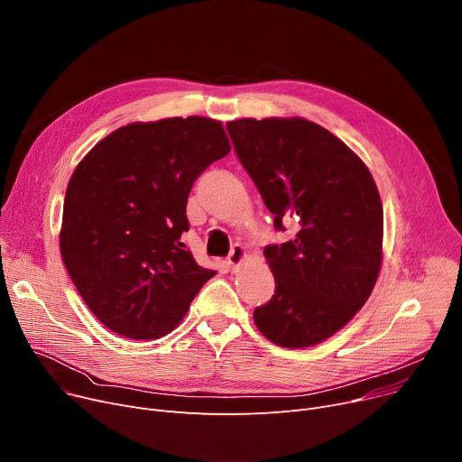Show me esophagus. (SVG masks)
I'll return each instance as SVG.
<instances>
[{"label":"esophagus","mask_w":462,"mask_h":462,"mask_svg":"<svg viewBox=\"0 0 462 462\" xmlns=\"http://www.w3.org/2000/svg\"><path fill=\"white\" fill-rule=\"evenodd\" d=\"M244 258H245V249L241 247V245H234L232 251H230V254H228V258H226V263H228L230 272H236L237 265H239L241 262H244Z\"/></svg>","instance_id":"1"}]
</instances>
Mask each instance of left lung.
Here are the masks:
<instances>
[{
  "label": "left lung",
  "mask_w": 462,
  "mask_h": 462,
  "mask_svg": "<svg viewBox=\"0 0 462 462\" xmlns=\"http://www.w3.org/2000/svg\"><path fill=\"white\" fill-rule=\"evenodd\" d=\"M236 155L275 218L294 239L263 249L275 294L254 309L256 328L284 348L322 343L371 296L382 263L383 211L367 166L312 121L226 124Z\"/></svg>",
  "instance_id": "left-lung-1"
}]
</instances>
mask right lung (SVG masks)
Segmentation results:
<instances>
[{
	"instance_id": "1",
	"label": "right lung",
	"mask_w": 462,
	"mask_h": 462,
	"mask_svg": "<svg viewBox=\"0 0 462 462\" xmlns=\"http://www.w3.org/2000/svg\"><path fill=\"white\" fill-rule=\"evenodd\" d=\"M230 152L218 121L190 116L114 131L70 176L60 249L86 305L129 338L172 331L215 272L181 244L187 199Z\"/></svg>"
}]
</instances>
